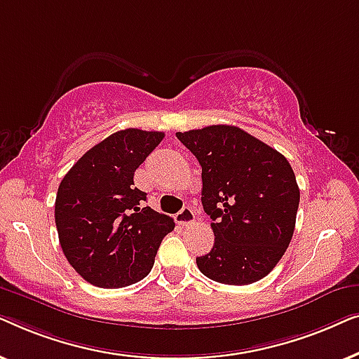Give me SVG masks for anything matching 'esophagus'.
<instances>
[{"label":"esophagus","mask_w":359,"mask_h":359,"mask_svg":"<svg viewBox=\"0 0 359 359\" xmlns=\"http://www.w3.org/2000/svg\"><path fill=\"white\" fill-rule=\"evenodd\" d=\"M176 222H178L180 225H183V227H188V225H191L194 222L196 215L193 212V209L191 208H183L180 210L178 214H176Z\"/></svg>","instance_id":"esophagus-1"}]
</instances>
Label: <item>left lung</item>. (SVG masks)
I'll list each match as a JSON object with an SVG mask.
<instances>
[{"mask_svg":"<svg viewBox=\"0 0 359 359\" xmlns=\"http://www.w3.org/2000/svg\"><path fill=\"white\" fill-rule=\"evenodd\" d=\"M203 168V205L214 247L199 271L232 286L257 283L291 243L299 208L296 176L278 150L235 126L176 132Z\"/></svg>","mask_w":359,"mask_h":359,"instance_id":"8db88e82","label":"left lung"}]
</instances>
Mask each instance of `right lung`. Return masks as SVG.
I'll return each instance as SVG.
<instances>
[{
  "instance_id": "add662e5",
  "label": "right lung",
  "mask_w": 359,
  "mask_h": 359,
  "mask_svg": "<svg viewBox=\"0 0 359 359\" xmlns=\"http://www.w3.org/2000/svg\"><path fill=\"white\" fill-rule=\"evenodd\" d=\"M163 132L124 129L93 147L63 176L55 225L63 255L93 286L112 289L144 279L173 219L149 205L134 173Z\"/></svg>"
}]
</instances>
